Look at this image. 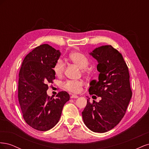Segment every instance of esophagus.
I'll use <instances>...</instances> for the list:
<instances>
[{"label":"esophagus","mask_w":149,"mask_h":149,"mask_svg":"<svg viewBox=\"0 0 149 149\" xmlns=\"http://www.w3.org/2000/svg\"><path fill=\"white\" fill-rule=\"evenodd\" d=\"M70 97H71V99H73V98H78V96H77V95H74V94H73V95H71V96H70Z\"/></svg>","instance_id":"34e87169"}]
</instances>
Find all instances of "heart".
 Segmentation results:
<instances>
[{"instance_id":"obj_1","label":"heart","mask_w":149,"mask_h":149,"mask_svg":"<svg viewBox=\"0 0 149 149\" xmlns=\"http://www.w3.org/2000/svg\"><path fill=\"white\" fill-rule=\"evenodd\" d=\"M68 58L70 61L80 68L81 71L83 74L88 73L87 66L89 63V61L88 58L84 54L79 52H73L70 54ZM65 69V63L61 60H58L53 67L54 72L58 77H61L63 74ZM83 84V81L81 80H68L64 83L63 87L68 91L77 94L82 91Z\"/></svg>"}]
</instances>
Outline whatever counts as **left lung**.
Masks as SVG:
<instances>
[{"label":"left lung","mask_w":149,"mask_h":149,"mask_svg":"<svg viewBox=\"0 0 149 149\" xmlns=\"http://www.w3.org/2000/svg\"><path fill=\"white\" fill-rule=\"evenodd\" d=\"M97 61L98 79L90 83L89 94L101 97L99 102L87 101L82 112L84 123L94 132L109 131L124 116L131 99L128 67L121 54L111 45L101 46L89 53Z\"/></svg>","instance_id":"obj_1"}]
</instances>
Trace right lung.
Instances as JSON below:
<instances>
[{"instance_id":"right-lung-1","label":"right lung","mask_w":149,"mask_h":149,"mask_svg":"<svg viewBox=\"0 0 149 149\" xmlns=\"http://www.w3.org/2000/svg\"><path fill=\"white\" fill-rule=\"evenodd\" d=\"M61 53L48 44L34 48L25 56L19 72L18 97L26 123L47 131L59 121L69 94L60 91L56 98L48 96V83L55 79L53 67Z\"/></svg>"}]
</instances>
